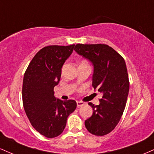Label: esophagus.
I'll use <instances>...</instances> for the list:
<instances>
[{
  "instance_id": "34e87169",
  "label": "esophagus",
  "mask_w": 154,
  "mask_h": 154,
  "mask_svg": "<svg viewBox=\"0 0 154 154\" xmlns=\"http://www.w3.org/2000/svg\"><path fill=\"white\" fill-rule=\"evenodd\" d=\"M83 105H84V103H83V102H81V101H77L78 108H81V107H82Z\"/></svg>"
}]
</instances>
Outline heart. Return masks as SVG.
<instances>
[{"instance_id": "heart-1", "label": "heart", "mask_w": 154, "mask_h": 154, "mask_svg": "<svg viewBox=\"0 0 154 154\" xmlns=\"http://www.w3.org/2000/svg\"><path fill=\"white\" fill-rule=\"evenodd\" d=\"M82 63H86V62H84V61H83V62H82Z\"/></svg>"}]
</instances>
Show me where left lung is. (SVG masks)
Returning a JSON list of instances; mask_svg holds the SVG:
<instances>
[{
	"mask_svg": "<svg viewBox=\"0 0 154 154\" xmlns=\"http://www.w3.org/2000/svg\"><path fill=\"white\" fill-rule=\"evenodd\" d=\"M74 50L92 64V86L103 94L99 105L89 103L93 113L85 127L92 134L105 135L116 127L127 103L129 83L125 61L105 44H79Z\"/></svg>",
	"mask_w": 154,
	"mask_h": 154,
	"instance_id": "8db88e82",
	"label": "left lung"
}]
</instances>
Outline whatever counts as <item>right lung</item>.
Instances as JSON below:
<instances>
[{
  "instance_id": "right-lung-1",
  "label": "right lung",
  "mask_w": 154,
  "mask_h": 154,
  "mask_svg": "<svg viewBox=\"0 0 154 154\" xmlns=\"http://www.w3.org/2000/svg\"><path fill=\"white\" fill-rule=\"evenodd\" d=\"M75 45L49 46L41 49L29 64L23 79L22 101L31 125L48 138L63 132L67 119L76 108V102L54 97V88L61 78L62 67Z\"/></svg>"
}]
</instances>
